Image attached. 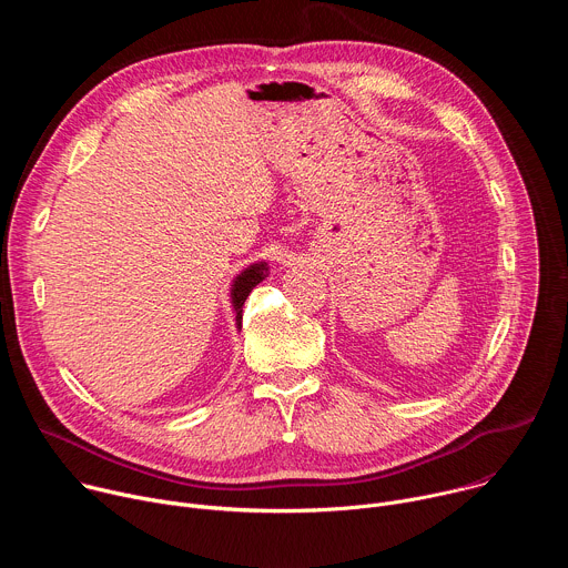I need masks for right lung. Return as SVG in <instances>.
Wrapping results in <instances>:
<instances>
[{
	"label": "right lung",
	"mask_w": 568,
	"mask_h": 568,
	"mask_svg": "<svg viewBox=\"0 0 568 568\" xmlns=\"http://www.w3.org/2000/svg\"><path fill=\"white\" fill-rule=\"evenodd\" d=\"M270 274V267L265 261H258V263H252L247 265L245 270H242L240 274H235L233 283H231V290H229V296H231V307H233V314H235V328L240 331L242 328V305H245V298L250 296V292L261 283L265 281Z\"/></svg>",
	"instance_id": "1"
}]
</instances>
